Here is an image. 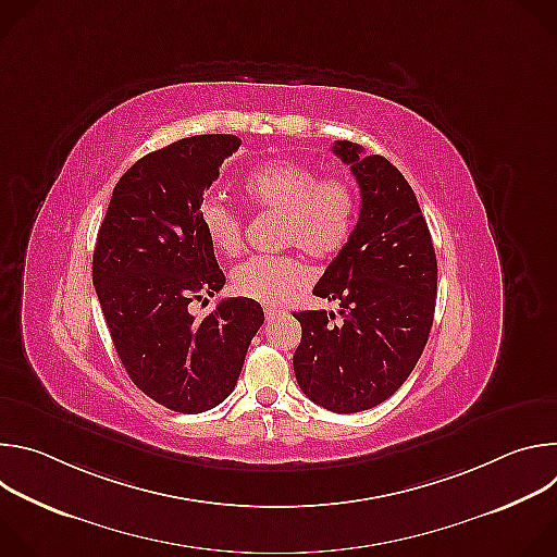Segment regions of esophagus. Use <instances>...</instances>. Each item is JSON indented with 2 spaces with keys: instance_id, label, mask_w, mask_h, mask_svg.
I'll list each match as a JSON object with an SVG mask.
<instances>
[{
  "instance_id": "esophagus-1",
  "label": "esophagus",
  "mask_w": 557,
  "mask_h": 557,
  "mask_svg": "<svg viewBox=\"0 0 557 557\" xmlns=\"http://www.w3.org/2000/svg\"><path fill=\"white\" fill-rule=\"evenodd\" d=\"M282 312V308H277V306H267L264 308V317L267 320H275V317Z\"/></svg>"
}]
</instances>
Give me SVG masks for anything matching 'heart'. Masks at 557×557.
Segmentation results:
<instances>
[{"instance_id":"heart-1","label":"heart","mask_w":557,"mask_h":557,"mask_svg":"<svg viewBox=\"0 0 557 557\" xmlns=\"http://www.w3.org/2000/svg\"><path fill=\"white\" fill-rule=\"evenodd\" d=\"M243 194L253 209L280 213L277 245L297 247L314 260H331L350 243L359 196L346 176H322L314 168L297 161H269L253 168ZM209 245L222 256L243 249V218L220 198H207L198 211ZM308 269L295 256L249 258L231 275L233 290L262 304H282L306 286Z\"/></svg>"}]
</instances>
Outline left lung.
Here are the masks:
<instances>
[{
	"instance_id": "obj_1",
	"label": "left lung",
	"mask_w": 557,
	"mask_h": 557,
	"mask_svg": "<svg viewBox=\"0 0 557 557\" xmlns=\"http://www.w3.org/2000/svg\"><path fill=\"white\" fill-rule=\"evenodd\" d=\"M333 151L359 183L361 213L350 243L312 293L339 301L344 320L333 326V312H293L301 324L293 370L312 404L352 414L389 399L421 359L438 269L428 222L404 174L379 153L363 156L350 140H337Z\"/></svg>"
}]
</instances>
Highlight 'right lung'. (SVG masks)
<instances>
[{"mask_svg":"<svg viewBox=\"0 0 557 557\" xmlns=\"http://www.w3.org/2000/svg\"><path fill=\"white\" fill-rule=\"evenodd\" d=\"M233 134L181 138L136 161L116 183L92 258V282L134 385L174 412L198 414L233 392L264 310L222 299L202 320L187 310L224 286L198 211Z\"/></svg>","mask_w":557,"mask_h":557,"instance_id":"add662e5","label":"right lung"}]
</instances>
